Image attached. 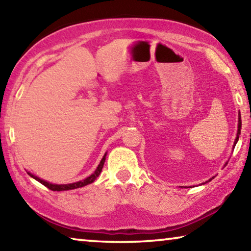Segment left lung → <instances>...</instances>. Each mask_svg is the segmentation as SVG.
Segmentation results:
<instances>
[{
    "mask_svg": "<svg viewBox=\"0 0 251 251\" xmlns=\"http://www.w3.org/2000/svg\"><path fill=\"white\" fill-rule=\"evenodd\" d=\"M240 129H241V116H240V112H239V113H238V130H237V136H236V139H235V143H233V146H232V148H235L236 144H237V142H238V139H239ZM227 164H228V163L225 164V166H226ZM211 179H214V177L210 178L209 180H207V181H205V182H202V185H203V184H206V182H208V181H210Z\"/></svg>",
    "mask_w": 251,
    "mask_h": 251,
    "instance_id": "obj_1",
    "label": "left lung"
}]
</instances>
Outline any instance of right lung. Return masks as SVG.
I'll return each mask as SVG.
<instances>
[{
    "instance_id": "add662e5",
    "label": "right lung",
    "mask_w": 251,
    "mask_h": 251,
    "mask_svg": "<svg viewBox=\"0 0 251 251\" xmlns=\"http://www.w3.org/2000/svg\"><path fill=\"white\" fill-rule=\"evenodd\" d=\"M106 155H107V152H105V155L103 156V158H101L100 163L99 164V166L95 169V172L92 174L91 176H88L85 178L83 180H79V181H76V182H72V184H64V185H58V184H52V182H49L44 179H41L40 177H37L35 175H33L29 172H27V174L34 179L40 181L42 185H44L45 187H48L49 189L50 190H54V192H62V190H71V189H76V188H80V187H84L88 184H92V182H94L95 179L97 177L100 176V174L101 172V168L104 166V163H105V159H106Z\"/></svg>"
}]
</instances>
